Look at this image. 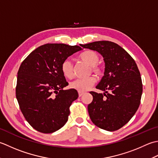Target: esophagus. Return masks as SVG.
Returning <instances> with one entry per match:
<instances>
[{"instance_id": "esophagus-1", "label": "esophagus", "mask_w": 158, "mask_h": 158, "mask_svg": "<svg viewBox=\"0 0 158 158\" xmlns=\"http://www.w3.org/2000/svg\"><path fill=\"white\" fill-rule=\"evenodd\" d=\"M83 94H84V93H83V92H78V95H79V97H81V96H82Z\"/></svg>"}]
</instances>
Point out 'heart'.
<instances>
[{
    "mask_svg": "<svg viewBox=\"0 0 158 158\" xmlns=\"http://www.w3.org/2000/svg\"><path fill=\"white\" fill-rule=\"evenodd\" d=\"M79 59L85 62L90 66L91 71L97 75H102L103 69L98 65L99 61V56L93 50H86L79 55ZM61 72L63 74L68 78L73 77V64L72 61L66 59L61 64ZM96 82L95 76H90L83 78H77L70 83V87L78 91V92H85L91 89V86Z\"/></svg>",
    "mask_w": 158,
    "mask_h": 158,
    "instance_id": "b5f03b06",
    "label": "heart"
}]
</instances>
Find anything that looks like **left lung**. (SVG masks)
I'll list each match as a JSON object with an SVG mask.
<instances>
[{
  "instance_id": "8db88e82",
  "label": "left lung",
  "mask_w": 158,
  "mask_h": 158,
  "mask_svg": "<svg viewBox=\"0 0 158 158\" xmlns=\"http://www.w3.org/2000/svg\"><path fill=\"white\" fill-rule=\"evenodd\" d=\"M81 46L97 51L105 63L104 76L96 86L104 93L90 92L93 98L88 105L90 118L103 130H117L131 119L140 104L143 84L136 63L123 48L112 41Z\"/></svg>"
}]
</instances>
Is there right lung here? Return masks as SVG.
Returning <instances> with one entry per match:
<instances>
[{"instance_id":"obj_1","label":"right lung","mask_w":158,"mask_h":158,"mask_svg":"<svg viewBox=\"0 0 158 158\" xmlns=\"http://www.w3.org/2000/svg\"><path fill=\"white\" fill-rule=\"evenodd\" d=\"M82 48L64 44H47L33 50L18 72L15 94L26 120L41 133H52L64 126L72 103L78 98L68 85L61 64Z\"/></svg>"}]
</instances>
